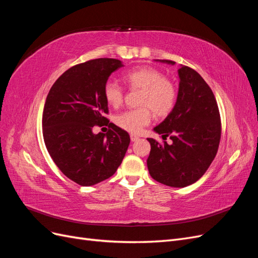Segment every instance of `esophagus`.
<instances>
[{
	"instance_id": "obj_1",
	"label": "esophagus",
	"mask_w": 258,
	"mask_h": 258,
	"mask_svg": "<svg viewBox=\"0 0 258 258\" xmlns=\"http://www.w3.org/2000/svg\"><path fill=\"white\" fill-rule=\"evenodd\" d=\"M130 139H131L132 142H136L139 140V137L137 135H130Z\"/></svg>"
}]
</instances>
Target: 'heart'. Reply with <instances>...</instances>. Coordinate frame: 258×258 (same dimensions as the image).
Listing matches in <instances>:
<instances>
[{
	"instance_id": "b5f03b06",
	"label": "heart",
	"mask_w": 258,
	"mask_h": 258,
	"mask_svg": "<svg viewBox=\"0 0 258 258\" xmlns=\"http://www.w3.org/2000/svg\"><path fill=\"white\" fill-rule=\"evenodd\" d=\"M123 81L131 89H140L138 108L123 111L115 117L118 127L131 134H138L152 120V110L157 116H166L176 103L177 90L174 84L165 79L158 70L141 67L124 73ZM104 99L113 107H118L123 101V89L115 81H107L103 87Z\"/></svg>"
}]
</instances>
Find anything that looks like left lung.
Returning a JSON list of instances; mask_svg holds the SVG:
<instances>
[{
	"instance_id": "left-lung-1",
	"label": "left lung",
	"mask_w": 258,
	"mask_h": 258,
	"mask_svg": "<svg viewBox=\"0 0 258 258\" xmlns=\"http://www.w3.org/2000/svg\"><path fill=\"white\" fill-rule=\"evenodd\" d=\"M175 64L174 61L157 60ZM178 92L173 110L154 128L172 143L159 144L148 138L151 153L147 168L151 176L171 187H186L197 182L215 158L221 141V116L209 85L195 70L178 69Z\"/></svg>"
}]
</instances>
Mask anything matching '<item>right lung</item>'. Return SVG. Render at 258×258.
Masks as SVG:
<instances>
[{
    "label": "right lung",
    "mask_w": 258,
    "mask_h": 258,
    "mask_svg": "<svg viewBox=\"0 0 258 258\" xmlns=\"http://www.w3.org/2000/svg\"><path fill=\"white\" fill-rule=\"evenodd\" d=\"M123 67L120 60L93 59L62 74L50 88L43 111V137L53 162L67 177L92 186L111 177L130 143L127 131L110 122L106 134L92 132L108 119L103 87Z\"/></svg>",
    "instance_id": "obj_1"
}]
</instances>
